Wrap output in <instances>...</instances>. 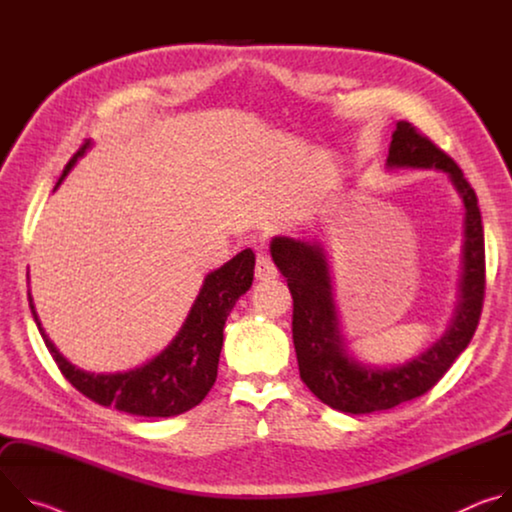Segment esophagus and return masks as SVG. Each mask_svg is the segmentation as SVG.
<instances>
[{"instance_id":"1","label":"esophagus","mask_w":512,"mask_h":512,"mask_svg":"<svg viewBox=\"0 0 512 512\" xmlns=\"http://www.w3.org/2000/svg\"><path fill=\"white\" fill-rule=\"evenodd\" d=\"M255 277H257L259 281H267V279H275V277H277V267H275L273 261H271L267 255H263V253L257 255Z\"/></svg>"}]
</instances>
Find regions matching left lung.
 I'll use <instances>...</instances> for the list:
<instances>
[{
	"label": "left lung",
	"instance_id": "left-lung-1",
	"mask_svg": "<svg viewBox=\"0 0 512 512\" xmlns=\"http://www.w3.org/2000/svg\"><path fill=\"white\" fill-rule=\"evenodd\" d=\"M387 170L444 172L464 202V245L458 300L446 332L423 352L403 364L375 367L348 352L342 334L330 265L318 239L273 237L271 257L294 298V346L300 377L328 407L362 415L393 409L427 393L470 344L484 302V231L478 198L458 164L417 133L407 121H397L389 145Z\"/></svg>",
	"mask_w": 512,
	"mask_h": 512
}]
</instances>
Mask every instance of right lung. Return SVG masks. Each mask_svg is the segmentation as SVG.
I'll return each instance as SVG.
<instances>
[{
	"label": "right lung",
	"mask_w": 512,
	"mask_h": 512,
	"mask_svg": "<svg viewBox=\"0 0 512 512\" xmlns=\"http://www.w3.org/2000/svg\"><path fill=\"white\" fill-rule=\"evenodd\" d=\"M91 148V139L72 156L54 190L68 176L72 166ZM255 255L241 251L231 261L204 277L180 332L152 360L125 373H89L66 360L44 332L30 298L34 322L44 338L48 352L66 381L91 401L139 417H174L196 407L212 389L223 348V328L237 304L253 283Z\"/></svg>",
	"instance_id": "obj_1"
}]
</instances>
